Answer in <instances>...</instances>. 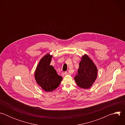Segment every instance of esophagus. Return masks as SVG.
Wrapping results in <instances>:
<instances>
[{"mask_svg":"<svg viewBox=\"0 0 125 125\" xmlns=\"http://www.w3.org/2000/svg\"><path fill=\"white\" fill-rule=\"evenodd\" d=\"M64 74L65 75H69V73H68V72H65V73H64Z\"/></svg>","mask_w":125,"mask_h":125,"instance_id":"1","label":"esophagus"}]
</instances>
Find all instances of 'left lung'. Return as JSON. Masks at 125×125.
I'll list each match as a JSON object with an SVG mask.
<instances>
[{
    "mask_svg": "<svg viewBox=\"0 0 125 125\" xmlns=\"http://www.w3.org/2000/svg\"><path fill=\"white\" fill-rule=\"evenodd\" d=\"M97 74V69L93 61L86 54L83 56L74 78L77 85L84 89L89 88L96 79Z\"/></svg>",
    "mask_w": 125,
    "mask_h": 125,
    "instance_id": "left-lung-1",
    "label": "left lung"
}]
</instances>
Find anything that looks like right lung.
<instances>
[{
	"label": "right lung",
	"mask_w": 125,
	"mask_h": 125,
	"mask_svg": "<svg viewBox=\"0 0 125 125\" xmlns=\"http://www.w3.org/2000/svg\"><path fill=\"white\" fill-rule=\"evenodd\" d=\"M52 57L49 54L43 56L39 63L34 74L37 83L47 92L54 91L62 80V77L57 74L54 67L50 65Z\"/></svg>",
	"instance_id": "1"
}]
</instances>
